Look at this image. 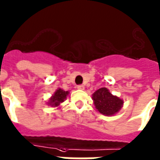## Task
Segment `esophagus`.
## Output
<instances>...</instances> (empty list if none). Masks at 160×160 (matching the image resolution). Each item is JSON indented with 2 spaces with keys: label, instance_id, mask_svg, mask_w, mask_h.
I'll use <instances>...</instances> for the list:
<instances>
[{
  "label": "esophagus",
  "instance_id": "1",
  "mask_svg": "<svg viewBox=\"0 0 160 160\" xmlns=\"http://www.w3.org/2000/svg\"><path fill=\"white\" fill-rule=\"evenodd\" d=\"M77 89H78V90H82V91H83V90L85 89V85H78Z\"/></svg>",
  "mask_w": 160,
  "mask_h": 160
}]
</instances>
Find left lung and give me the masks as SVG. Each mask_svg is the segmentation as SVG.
<instances>
[{
	"label": "left lung",
	"mask_w": 160,
	"mask_h": 160,
	"mask_svg": "<svg viewBox=\"0 0 160 160\" xmlns=\"http://www.w3.org/2000/svg\"><path fill=\"white\" fill-rule=\"evenodd\" d=\"M92 100L96 109L107 117L116 115L123 107V100L112 95L106 87L95 91L92 94Z\"/></svg>",
	"instance_id": "1"
}]
</instances>
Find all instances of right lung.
Returning <instances> with one entry per match:
<instances>
[{"label":"right lung","mask_w":160,"mask_h":160,"mask_svg":"<svg viewBox=\"0 0 160 160\" xmlns=\"http://www.w3.org/2000/svg\"><path fill=\"white\" fill-rule=\"evenodd\" d=\"M69 91H65L63 89L58 88L56 91L52 95L50 98L47 102L48 106H51L52 107H58L59 108L61 103L66 100L67 96L69 95Z\"/></svg>","instance_id":"obj_1"}]
</instances>
